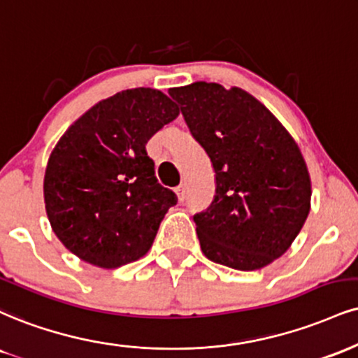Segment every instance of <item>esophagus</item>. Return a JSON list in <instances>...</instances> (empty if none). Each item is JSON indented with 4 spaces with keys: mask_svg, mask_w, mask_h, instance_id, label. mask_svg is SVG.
Instances as JSON below:
<instances>
[{
    "mask_svg": "<svg viewBox=\"0 0 358 358\" xmlns=\"http://www.w3.org/2000/svg\"><path fill=\"white\" fill-rule=\"evenodd\" d=\"M175 192H176V195H178V200L183 201L185 196H187V187H185V185H178Z\"/></svg>",
    "mask_w": 358,
    "mask_h": 358,
    "instance_id": "obj_1",
    "label": "esophagus"
}]
</instances>
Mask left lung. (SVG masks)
I'll list each match as a JSON object with an SVG mask.
<instances>
[{"instance_id": "8db88e82", "label": "left lung", "mask_w": 358, "mask_h": 358, "mask_svg": "<svg viewBox=\"0 0 358 358\" xmlns=\"http://www.w3.org/2000/svg\"><path fill=\"white\" fill-rule=\"evenodd\" d=\"M168 93L217 180L212 205L193 215L201 252L235 270L264 268L287 252L310 212V175L299 145L242 88L195 81Z\"/></svg>"}]
</instances>
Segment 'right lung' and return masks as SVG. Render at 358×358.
<instances>
[{
    "mask_svg": "<svg viewBox=\"0 0 358 358\" xmlns=\"http://www.w3.org/2000/svg\"><path fill=\"white\" fill-rule=\"evenodd\" d=\"M178 113L160 90H124L59 138L43 185L46 213L59 242L81 260L118 268L152 247L178 198L158 183L146 143Z\"/></svg>",
    "mask_w": 358,
    "mask_h": 358,
    "instance_id": "obj_1",
    "label": "right lung"
}]
</instances>
